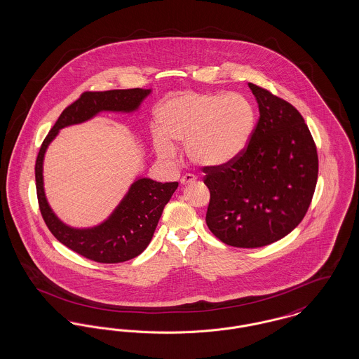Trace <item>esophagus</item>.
Instances as JSON below:
<instances>
[{
  "mask_svg": "<svg viewBox=\"0 0 359 359\" xmlns=\"http://www.w3.org/2000/svg\"><path fill=\"white\" fill-rule=\"evenodd\" d=\"M195 180H196V176H195V175L186 173V175L180 179V183L184 186V184H189V183H192V182H195Z\"/></svg>",
  "mask_w": 359,
  "mask_h": 359,
  "instance_id": "34e87169",
  "label": "esophagus"
}]
</instances>
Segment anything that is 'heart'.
Listing matches in <instances>:
<instances>
[{
    "label": "heart",
    "mask_w": 359,
    "mask_h": 359,
    "mask_svg": "<svg viewBox=\"0 0 359 359\" xmlns=\"http://www.w3.org/2000/svg\"><path fill=\"white\" fill-rule=\"evenodd\" d=\"M161 130L154 135L156 152L165 160L175 156L170 141H184L188 158L201 167H218L245 151L256 128L253 102L238 93L184 91L161 104Z\"/></svg>",
    "instance_id": "heart-1"
}]
</instances>
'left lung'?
Wrapping results in <instances>:
<instances>
[{
	"mask_svg": "<svg viewBox=\"0 0 359 359\" xmlns=\"http://www.w3.org/2000/svg\"><path fill=\"white\" fill-rule=\"evenodd\" d=\"M259 110L253 136L230 163L203 167L210 189L205 223L223 243L261 248L284 238L311 205L319 161L302 114L255 83Z\"/></svg>",
	"mask_w": 359,
	"mask_h": 359,
	"instance_id": "left-lung-1",
	"label": "left lung"
}]
</instances>
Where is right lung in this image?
Listing matches in <instances>:
<instances>
[{
	"mask_svg": "<svg viewBox=\"0 0 359 359\" xmlns=\"http://www.w3.org/2000/svg\"><path fill=\"white\" fill-rule=\"evenodd\" d=\"M149 94L151 90L144 88L86 91L63 110L37 154L34 165L36 191L44 222L59 242L91 261L118 264L141 255L154 237L163 210L179 183H158L148 177H140L104 222L90 229H74L62 222L47 202L43 183L44 154L60 129L90 120L100 111H135Z\"/></svg>",
	"mask_w": 359,
	"mask_h": 359,
	"instance_id": "obj_1",
	"label": "right lung"
}]
</instances>
